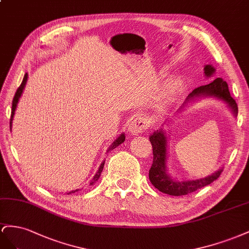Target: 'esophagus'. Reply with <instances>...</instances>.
<instances>
[{
  "label": "esophagus",
  "mask_w": 249,
  "mask_h": 249,
  "mask_svg": "<svg viewBox=\"0 0 249 249\" xmlns=\"http://www.w3.org/2000/svg\"><path fill=\"white\" fill-rule=\"evenodd\" d=\"M149 127V122H148V119L146 116H137L134 118L129 126V131L133 136H138L141 132H143L145 129H147Z\"/></svg>",
  "instance_id": "1"
}]
</instances>
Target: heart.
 <instances>
[{"mask_svg": "<svg viewBox=\"0 0 249 249\" xmlns=\"http://www.w3.org/2000/svg\"><path fill=\"white\" fill-rule=\"evenodd\" d=\"M179 85H180V81L178 79H175V80H172L171 82H170L167 87H166V89H165V96L166 97H171L173 96L177 89H179Z\"/></svg>", "mask_w": 249, "mask_h": 249, "instance_id": "b5f03b06", "label": "heart"}]
</instances>
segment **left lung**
I'll use <instances>...</instances> for the list:
<instances>
[{"label":"left lung","instance_id":"1","mask_svg":"<svg viewBox=\"0 0 249 249\" xmlns=\"http://www.w3.org/2000/svg\"><path fill=\"white\" fill-rule=\"evenodd\" d=\"M215 71V68L212 65H207L204 67V74L207 77L213 76ZM200 97H214L218 99V100L223 101L231 108L233 116L237 117L238 105L231 98L229 85H227L226 81H224L222 78H216L211 83L201 85V87L195 89L191 94H189L184 104ZM149 141H150L153 150V162L150 170H149V179H150L153 186L159 191L162 192V193L172 196L187 195L212 183L218 178L223 171L221 168L215 173L200 179L182 181L173 179L167 172V137L164 130L159 129L154 131L149 137Z\"/></svg>","mask_w":249,"mask_h":249}]
</instances>
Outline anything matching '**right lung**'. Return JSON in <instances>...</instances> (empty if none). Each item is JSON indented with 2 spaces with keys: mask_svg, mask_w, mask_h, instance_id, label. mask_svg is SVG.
<instances>
[{
  "mask_svg": "<svg viewBox=\"0 0 249 249\" xmlns=\"http://www.w3.org/2000/svg\"><path fill=\"white\" fill-rule=\"evenodd\" d=\"M27 79H28V74L26 73L25 76H24V79H23L22 83H20V85L18 87V90H17V93H16V95H14V98H13V100H12V108H11V117H10V130H11V126H12V120H13V117H14V112H16V109H17V106H18L19 98H20V96H22V94H23V90H24V89H25V85H26ZM124 141H125V136H124V133H122L120 137H118L115 141L112 142V144H111V145L109 146V148L107 149V152L110 151V150H112V149L117 148L120 144H122ZM104 162H105V160H103V161L101 162V165H100V167H99L97 173H96L95 176H94V178L90 180V182H89L90 186H91V184H94V183L99 179V177H100L102 170H103V168H104ZM77 191H78V190L71 191V192H69L68 194L75 193V192H77Z\"/></svg>",
  "mask_w": 249,
  "mask_h": 249,
  "instance_id": "1",
  "label": "right lung"
}]
</instances>
